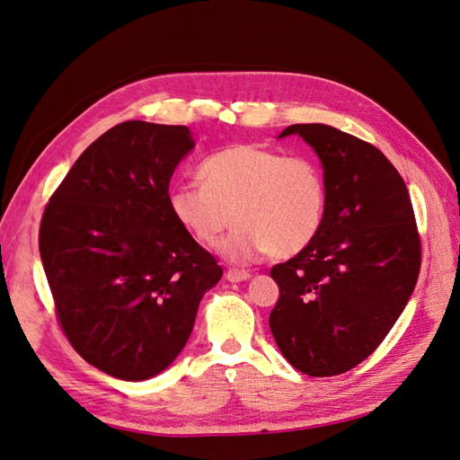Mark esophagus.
<instances>
[{
	"label": "esophagus",
	"instance_id": "34e87169",
	"mask_svg": "<svg viewBox=\"0 0 460 460\" xmlns=\"http://www.w3.org/2000/svg\"><path fill=\"white\" fill-rule=\"evenodd\" d=\"M225 277H227L229 282H245L251 279V272L241 270V269H229L227 272H225Z\"/></svg>",
	"mask_w": 460,
	"mask_h": 460
}]
</instances>
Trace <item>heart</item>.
Wrapping results in <instances>:
<instances>
[{
  "label": "heart",
  "mask_w": 460,
  "mask_h": 460,
  "mask_svg": "<svg viewBox=\"0 0 460 460\" xmlns=\"http://www.w3.org/2000/svg\"><path fill=\"white\" fill-rule=\"evenodd\" d=\"M201 185H175L168 195L175 223L199 245L213 247L229 223L235 231L221 243L233 262L269 252L287 259L308 247L324 221L326 185L305 158L257 144H235L211 154L199 165Z\"/></svg>",
  "instance_id": "heart-1"
}]
</instances>
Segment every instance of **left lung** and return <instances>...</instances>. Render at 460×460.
Here are the masks:
<instances>
[{
  "mask_svg": "<svg viewBox=\"0 0 460 460\" xmlns=\"http://www.w3.org/2000/svg\"><path fill=\"white\" fill-rule=\"evenodd\" d=\"M324 168L326 211L314 241L270 269L279 300L269 326L282 356L312 377L338 376L374 354L421 269L407 185L376 146L326 124H292Z\"/></svg>",
  "mask_w": 460,
  "mask_h": 460,
  "instance_id": "left-lung-1",
  "label": "left lung"
}]
</instances>
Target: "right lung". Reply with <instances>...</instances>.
Here are the masks:
<instances>
[{
    "label": "right lung",
    "mask_w": 460,
    "mask_h": 460,
    "mask_svg": "<svg viewBox=\"0 0 460 460\" xmlns=\"http://www.w3.org/2000/svg\"><path fill=\"white\" fill-rule=\"evenodd\" d=\"M188 126L116 124L86 148L49 199L39 252L71 346L104 374L158 376L188 341L223 269L170 213Z\"/></svg>",
    "instance_id": "right-lung-1"
}]
</instances>
